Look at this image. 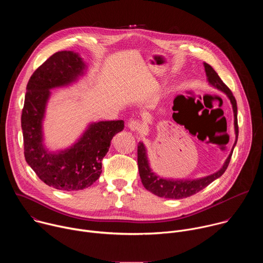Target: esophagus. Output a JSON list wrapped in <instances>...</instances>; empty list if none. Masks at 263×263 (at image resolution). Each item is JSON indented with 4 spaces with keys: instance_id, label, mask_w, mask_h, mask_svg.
<instances>
[{
    "instance_id": "34e87169",
    "label": "esophagus",
    "mask_w": 263,
    "mask_h": 263,
    "mask_svg": "<svg viewBox=\"0 0 263 263\" xmlns=\"http://www.w3.org/2000/svg\"><path fill=\"white\" fill-rule=\"evenodd\" d=\"M128 127L131 131H136V132H140L142 130V126L140 124L139 121H136V120H133V121H130L129 124H128Z\"/></svg>"
}]
</instances>
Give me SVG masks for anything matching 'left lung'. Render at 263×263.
Segmentation results:
<instances>
[{
	"instance_id": "obj_1",
	"label": "left lung",
	"mask_w": 263,
	"mask_h": 263,
	"mask_svg": "<svg viewBox=\"0 0 263 263\" xmlns=\"http://www.w3.org/2000/svg\"><path fill=\"white\" fill-rule=\"evenodd\" d=\"M204 66H205V71H206L209 83L211 85H213L214 87H216L217 89L226 93L231 101V104L233 107V112H234V127H235V134H236V140L234 143V146H235L237 137H238L236 100H235L232 91L230 90V88L221 81L217 72L212 68V66L209 65L208 63H204ZM234 146H233V148H234ZM233 148H232V152L230 153L229 157L227 158L226 162H224V164L222 165V167L215 174H212L210 176H207L205 178L198 179V180H166V179H162V178L156 176L151 171V168H149L148 161L146 158L145 147L142 142H139L137 145V163H138L139 176H140V179L144 186V189L146 191H148L149 193H152L160 198L184 199L187 197H192L195 194L204 190L206 186H208L210 183H212L214 180L219 178L224 173V171L227 170V167L230 163L231 156L233 153Z\"/></svg>"
}]
</instances>
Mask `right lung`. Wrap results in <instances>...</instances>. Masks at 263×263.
I'll use <instances>...</instances> for the list:
<instances>
[{
  "instance_id": "1",
  "label": "right lung",
  "mask_w": 263,
  "mask_h": 263,
  "mask_svg": "<svg viewBox=\"0 0 263 263\" xmlns=\"http://www.w3.org/2000/svg\"><path fill=\"white\" fill-rule=\"evenodd\" d=\"M84 67L78 54L57 52L33 72L27 84L22 111L25 158L43 182L59 191H80L93 184L112 137L124 129L123 121L99 122L64 151L49 153L44 147L42 122L50 89L74 81Z\"/></svg>"
}]
</instances>
